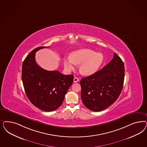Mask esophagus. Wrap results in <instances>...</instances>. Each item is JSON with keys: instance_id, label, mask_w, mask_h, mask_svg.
I'll list each match as a JSON object with an SVG mask.
<instances>
[{"instance_id": "1", "label": "esophagus", "mask_w": 147, "mask_h": 147, "mask_svg": "<svg viewBox=\"0 0 147 147\" xmlns=\"http://www.w3.org/2000/svg\"><path fill=\"white\" fill-rule=\"evenodd\" d=\"M78 81H79V79H78V78L75 77V78H74V82L75 83H76V82H78Z\"/></svg>"}]
</instances>
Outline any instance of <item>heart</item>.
I'll return each instance as SVG.
<instances>
[{
    "label": "heart",
    "mask_w": 147,
    "mask_h": 147,
    "mask_svg": "<svg viewBox=\"0 0 147 147\" xmlns=\"http://www.w3.org/2000/svg\"><path fill=\"white\" fill-rule=\"evenodd\" d=\"M103 59L102 53H96L89 49H82L73 52L71 56L64 58L63 64L66 70L70 71L76 64H81L80 71L81 74L89 76L98 70Z\"/></svg>",
    "instance_id": "heart-1"
}]
</instances>
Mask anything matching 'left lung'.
<instances>
[{"mask_svg":"<svg viewBox=\"0 0 147 147\" xmlns=\"http://www.w3.org/2000/svg\"><path fill=\"white\" fill-rule=\"evenodd\" d=\"M124 72L123 61L114 53L113 59L100 70L81 79V98L85 107L97 112L114 103L122 90Z\"/></svg>","mask_w":147,"mask_h":147,"instance_id":"obj_1","label":"left lung"}]
</instances>
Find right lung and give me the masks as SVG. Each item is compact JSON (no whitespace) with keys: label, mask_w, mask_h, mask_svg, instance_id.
Segmentation results:
<instances>
[{"label":"right lung","mask_w":147,"mask_h":147,"mask_svg":"<svg viewBox=\"0 0 147 147\" xmlns=\"http://www.w3.org/2000/svg\"><path fill=\"white\" fill-rule=\"evenodd\" d=\"M37 47L30 52L22 64V79L24 90L31 103L44 111H52L62 104L74 81V76L58 71H47L37 64L36 52L45 48Z\"/></svg>","instance_id":"add662e5"}]
</instances>
